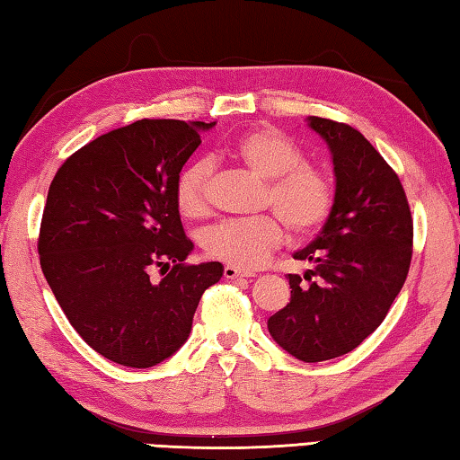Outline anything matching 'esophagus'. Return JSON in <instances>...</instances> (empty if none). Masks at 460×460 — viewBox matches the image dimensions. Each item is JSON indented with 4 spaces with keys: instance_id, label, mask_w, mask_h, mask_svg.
<instances>
[{
    "instance_id": "obj_1",
    "label": "esophagus",
    "mask_w": 460,
    "mask_h": 460,
    "mask_svg": "<svg viewBox=\"0 0 460 460\" xmlns=\"http://www.w3.org/2000/svg\"><path fill=\"white\" fill-rule=\"evenodd\" d=\"M223 275H225V279H231V280H235V279H243V277H251V272L239 270V269H235V267L227 265V267H225V270H223Z\"/></svg>"
}]
</instances>
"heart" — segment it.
I'll return each instance as SVG.
<instances>
[{"mask_svg": "<svg viewBox=\"0 0 460 460\" xmlns=\"http://www.w3.org/2000/svg\"><path fill=\"white\" fill-rule=\"evenodd\" d=\"M231 155L267 183V203L288 227L306 235L326 221L334 191L324 172L305 164V154L285 134L257 128L231 146ZM213 164L193 160L175 180V203L185 217H199L209 205ZM282 243V225L272 215L251 219H229L211 227L203 237L208 255L231 267L259 269Z\"/></svg>", "mask_w": 460, "mask_h": 460, "instance_id": "heart-1", "label": "heart"}]
</instances>
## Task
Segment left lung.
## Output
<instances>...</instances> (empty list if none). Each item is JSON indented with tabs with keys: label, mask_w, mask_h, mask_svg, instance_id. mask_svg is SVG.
I'll return each mask as SVG.
<instances>
[{
	"label": "left lung",
	"mask_w": 460,
	"mask_h": 460,
	"mask_svg": "<svg viewBox=\"0 0 460 460\" xmlns=\"http://www.w3.org/2000/svg\"><path fill=\"white\" fill-rule=\"evenodd\" d=\"M334 164V203L320 235L296 251L312 265L288 275L290 302L267 322L296 359L324 361L358 348L402 290L411 265L413 219L403 185L379 152L348 124L308 116Z\"/></svg>",
	"instance_id": "obj_1"
}]
</instances>
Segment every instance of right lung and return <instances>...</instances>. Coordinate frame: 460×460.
Instances as JSON below:
<instances>
[{"mask_svg":"<svg viewBox=\"0 0 460 460\" xmlns=\"http://www.w3.org/2000/svg\"><path fill=\"white\" fill-rule=\"evenodd\" d=\"M215 122L138 120L83 146L58 168L39 233L43 275L71 326L126 367L178 351L221 262H183L193 251L175 180ZM163 279L154 281L151 269Z\"/></svg>","mask_w":460,"mask_h":460,"instance_id":"obj_1","label":"right lung"}]
</instances>
